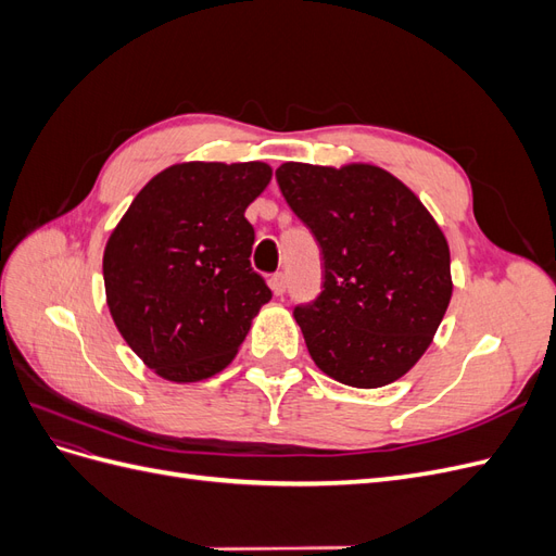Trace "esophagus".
<instances>
[{"label": "esophagus", "instance_id": "34e87169", "mask_svg": "<svg viewBox=\"0 0 556 556\" xmlns=\"http://www.w3.org/2000/svg\"><path fill=\"white\" fill-rule=\"evenodd\" d=\"M268 285H271L274 294H276V296H280V294L285 292V285H288V282H285V274H274V276H271V280H268Z\"/></svg>", "mask_w": 556, "mask_h": 556}]
</instances>
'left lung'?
Masks as SVG:
<instances>
[{"label":"left lung","instance_id":"8db88e82","mask_svg":"<svg viewBox=\"0 0 556 556\" xmlns=\"http://www.w3.org/2000/svg\"><path fill=\"white\" fill-rule=\"evenodd\" d=\"M276 178L325 260L323 294L294 308L315 366L359 390L406 376L452 299L443 229L376 164L285 162Z\"/></svg>","mask_w":556,"mask_h":556}]
</instances>
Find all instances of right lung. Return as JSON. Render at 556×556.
I'll use <instances>...</instances> for the list:
<instances>
[{
    "instance_id": "obj_1",
    "label": "right lung",
    "mask_w": 556,
    "mask_h": 556,
    "mask_svg": "<svg viewBox=\"0 0 556 556\" xmlns=\"http://www.w3.org/2000/svg\"><path fill=\"white\" fill-rule=\"evenodd\" d=\"M266 162H178L134 197L104 248L113 323L169 382L206 380L231 364L271 299L250 268L245 208L271 182Z\"/></svg>"
}]
</instances>
